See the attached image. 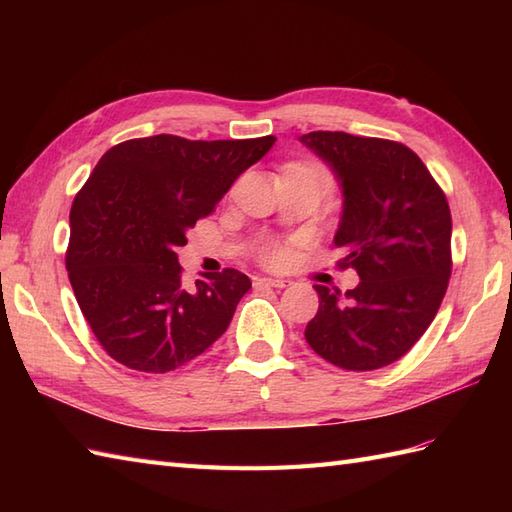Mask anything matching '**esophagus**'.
I'll return each mask as SVG.
<instances>
[{
	"instance_id": "esophagus-1",
	"label": "esophagus",
	"mask_w": 512,
	"mask_h": 512,
	"mask_svg": "<svg viewBox=\"0 0 512 512\" xmlns=\"http://www.w3.org/2000/svg\"><path fill=\"white\" fill-rule=\"evenodd\" d=\"M259 281H262V284H266V286H273V288H286L288 286V281L281 279V277H262Z\"/></svg>"
}]
</instances>
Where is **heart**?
I'll return each instance as SVG.
<instances>
[{"label":"heart","instance_id":"b5f03b06","mask_svg":"<svg viewBox=\"0 0 512 512\" xmlns=\"http://www.w3.org/2000/svg\"><path fill=\"white\" fill-rule=\"evenodd\" d=\"M264 259L268 264H281L286 259V250L275 246V244H270L264 248Z\"/></svg>","mask_w":512,"mask_h":512}]
</instances>
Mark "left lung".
Masks as SVG:
<instances>
[{"label": "left lung", "mask_w": 512, "mask_h": 512, "mask_svg": "<svg viewBox=\"0 0 512 512\" xmlns=\"http://www.w3.org/2000/svg\"><path fill=\"white\" fill-rule=\"evenodd\" d=\"M312 149L339 180L334 246L361 284L314 286L319 310L306 341L325 361L369 372L398 361L427 332L451 277V211L438 182L405 145L345 132H310Z\"/></svg>", "instance_id": "1"}]
</instances>
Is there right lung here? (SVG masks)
Masks as SVG:
<instances>
[{
  "label": "right lung",
  "instance_id": "1",
  "mask_svg": "<svg viewBox=\"0 0 512 512\" xmlns=\"http://www.w3.org/2000/svg\"><path fill=\"white\" fill-rule=\"evenodd\" d=\"M273 145L275 136L158 134L105 151L74 198L65 266L85 321L114 361L165 374L226 332L250 279L226 268L189 290L176 250Z\"/></svg>",
  "mask_w": 512,
  "mask_h": 512
}]
</instances>
